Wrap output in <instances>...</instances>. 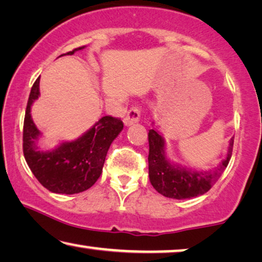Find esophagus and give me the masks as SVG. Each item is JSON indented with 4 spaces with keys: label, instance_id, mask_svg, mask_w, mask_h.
<instances>
[{
    "label": "esophagus",
    "instance_id": "obj_1",
    "mask_svg": "<svg viewBox=\"0 0 262 262\" xmlns=\"http://www.w3.org/2000/svg\"><path fill=\"white\" fill-rule=\"evenodd\" d=\"M140 114H141V112H140V109L138 107H132L129 111L127 112L126 116H124V126H132V124L139 122Z\"/></svg>",
    "mask_w": 262,
    "mask_h": 262
}]
</instances>
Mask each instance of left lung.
Listing matches in <instances>:
<instances>
[{
    "label": "left lung",
    "instance_id": "left-lung-1",
    "mask_svg": "<svg viewBox=\"0 0 262 262\" xmlns=\"http://www.w3.org/2000/svg\"><path fill=\"white\" fill-rule=\"evenodd\" d=\"M149 154L148 169L151 186L163 196L170 199H190L208 192L212 188L232 156L234 138L231 139L226 159L213 171H192L170 163L165 151V140L158 132L150 129L148 133Z\"/></svg>",
    "mask_w": 262,
    "mask_h": 262
}]
</instances>
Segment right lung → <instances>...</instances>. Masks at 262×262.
Masks as SVG:
<instances>
[{
    "mask_svg": "<svg viewBox=\"0 0 262 262\" xmlns=\"http://www.w3.org/2000/svg\"><path fill=\"white\" fill-rule=\"evenodd\" d=\"M83 48L82 46L62 55H73ZM38 96L40 77L31 87L23 123V154L30 170L38 182L53 193L76 194L87 190L102 173L109 147L123 129L122 121L103 116L75 141L62 142L53 150H41L37 147L41 133L30 115L31 104Z\"/></svg>",
    "mask_w": 262,
    "mask_h": 262,
    "instance_id": "obj_1",
    "label": "right lung"
}]
</instances>
